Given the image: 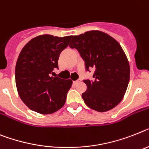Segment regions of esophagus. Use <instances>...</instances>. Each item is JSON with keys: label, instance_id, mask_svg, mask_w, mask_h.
Instances as JSON below:
<instances>
[{"label": "esophagus", "instance_id": "obj_1", "mask_svg": "<svg viewBox=\"0 0 149 149\" xmlns=\"http://www.w3.org/2000/svg\"><path fill=\"white\" fill-rule=\"evenodd\" d=\"M79 82H80V80H79H79H77V81H73V84L77 85V83H79Z\"/></svg>", "mask_w": 149, "mask_h": 149}]
</instances>
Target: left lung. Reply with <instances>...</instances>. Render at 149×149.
Instances as JSON below:
<instances>
[{
  "instance_id": "1",
  "label": "left lung",
  "mask_w": 149,
  "mask_h": 149,
  "mask_svg": "<svg viewBox=\"0 0 149 149\" xmlns=\"http://www.w3.org/2000/svg\"><path fill=\"white\" fill-rule=\"evenodd\" d=\"M70 47L85 61L86 70L94 68V80L85 79L87 90L82 98L88 107L110 111L122 101L130 81V64L120 45L109 35L97 30L72 36Z\"/></svg>"
}]
</instances>
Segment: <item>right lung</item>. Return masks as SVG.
Instances as JSON below:
<instances>
[{
  "label": "right lung",
  "instance_id": "add662e5",
  "mask_svg": "<svg viewBox=\"0 0 149 149\" xmlns=\"http://www.w3.org/2000/svg\"><path fill=\"white\" fill-rule=\"evenodd\" d=\"M71 36L42 35L23 47L16 64L15 79L21 100L29 109L50 114L64 105L71 79L54 76L60 54L68 46Z\"/></svg>",
  "mask_w": 149,
  "mask_h": 149
}]
</instances>
